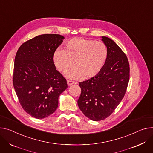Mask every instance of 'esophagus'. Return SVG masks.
Segmentation results:
<instances>
[{"instance_id": "34e87169", "label": "esophagus", "mask_w": 153, "mask_h": 153, "mask_svg": "<svg viewBox=\"0 0 153 153\" xmlns=\"http://www.w3.org/2000/svg\"><path fill=\"white\" fill-rule=\"evenodd\" d=\"M75 84V83H74V82H73V81L67 80V84H68V85L69 87L72 85H73V84Z\"/></svg>"}]
</instances>
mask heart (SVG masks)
I'll use <instances>...</instances> for the list:
<instances>
[{
    "label": "heart",
    "instance_id": "1",
    "mask_svg": "<svg viewBox=\"0 0 153 153\" xmlns=\"http://www.w3.org/2000/svg\"><path fill=\"white\" fill-rule=\"evenodd\" d=\"M108 51L101 41L76 37L69 39L65 49L58 48L53 53V60L58 70L65 72L66 77L77 80L92 78L98 75L107 61Z\"/></svg>",
    "mask_w": 153,
    "mask_h": 153
}]
</instances>
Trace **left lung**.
Here are the masks:
<instances>
[{"mask_svg":"<svg viewBox=\"0 0 153 153\" xmlns=\"http://www.w3.org/2000/svg\"><path fill=\"white\" fill-rule=\"evenodd\" d=\"M101 40L107 48V61L96 76L79 82L81 94L77 101L82 113L96 121L112 114L123 98L129 80L126 55L112 39L101 36Z\"/></svg>","mask_w":153,"mask_h":153,"instance_id":"1","label":"left lung"}]
</instances>
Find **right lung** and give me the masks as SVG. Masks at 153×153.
I'll list each match as a JSON object with an SVG mask.
<instances>
[{
  "label": "right lung",
  "mask_w": 153,
  "mask_h": 153,
  "mask_svg": "<svg viewBox=\"0 0 153 153\" xmlns=\"http://www.w3.org/2000/svg\"><path fill=\"white\" fill-rule=\"evenodd\" d=\"M63 39L57 34L38 35L24 43L17 51L13 86L22 108L35 118L52 115L58 107L59 96L68 88L53 60Z\"/></svg>",
  "instance_id": "obj_1"
}]
</instances>
